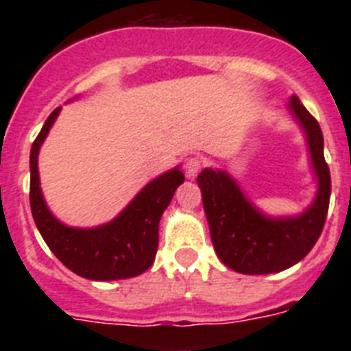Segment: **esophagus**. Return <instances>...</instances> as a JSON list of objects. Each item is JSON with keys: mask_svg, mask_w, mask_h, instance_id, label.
I'll list each match as a JSON object with an SVG mask.
<instances>
[{"mask_svg": "<svg viewBox=\"0 0 351 351\" xmlns=\"http://www.w3.org/2000/svg\"><path fill=\"white\" fill-rule=\"evenodd\" d=\"M207 167V160L202 156H193L190 160L186 161V173H188V178H195L200 170Z\"/></svg>", "mask_w": 351, "mask_h": 351, "instance_id": "1", "label": "esophagus"}]
</instances>
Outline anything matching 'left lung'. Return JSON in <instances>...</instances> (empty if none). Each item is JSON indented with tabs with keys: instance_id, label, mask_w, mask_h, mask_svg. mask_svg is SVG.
Wrapping results in <instances>:
<instances>
[{
	"instance_id": "8db88e82",
	"label": "left lung",
	"mask_w": 351,
	"mask_h": 351,
	"mask_svg": "<svg viewBox=\"0 0 351 351\" xmlns=\"http://www.w3.org/2000/svg\"><path fill=\"white\" fill-rule=\"evenodd\" d=\"M290 110L308 135L318 178V193L306 213L295 218H267L247 202L226 172L206 169L197 178L214 250L226 267L241 274H271L295 265L313 250L324 230L330 200L324 135L318 121L297 96H291Z\"/></svg>"
}]
</instances>
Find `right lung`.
I'll use <instances>...</instances> for the list:
<instances>
[{
	"instance_id": "add662e5",
	"label": "right lung",
	"mask_w": 351,
	"mask_h": 351,
	"mask_svg": "<svg viewBox=\"0 0 351 351\" xmlns=\"http://www.w3.org/2000/svg\"><path fill=\"white\" fill-rule=\"evenodd\" d=\"M61 107L47 117L29 154V204L36 228L64 267L93 281L133 278L147 271L158 250V225L178 186L184 181L179 169L149 182L133 202L107 225L96 228L64 226L43 202L38 179V149L47 137Z\"/></svg>"
}]
</instances>
